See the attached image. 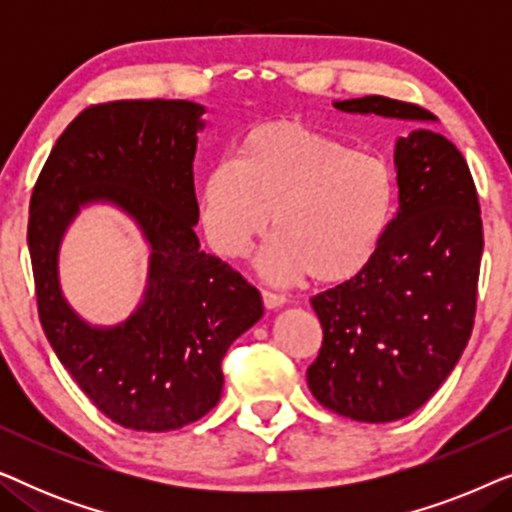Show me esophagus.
Listing matches in <instances>:
<instances>
[{
    "label": "esophagus",
    "mask_w": 512,
    "mask_h": 512,
    "mask_svg": "<svg viewBox=\"0 0 512 512\" xmlns=\"http://www.w3.org/2000/svg\"><path fill=\"white\" fill-rule=\"evenodd\" d=\"M261 296H263V305L268 307V310H277V307H284L286 305L284 293H275V291L263 289Z\"/></svg>",
    "instance_id": "1"
}]
</instances>
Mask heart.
<instances>
[{
	"label": "heart",
	"mask_w": 512,
	"mask_h": 512,
	"mask_svg": "<svg viewBox=\"0 0 512 512\" xmlns=\"http://www.w3.org/2000/svg\"><path fill=\"white\" fill-rule=\"evenodd\" d=\"M396 202L394 170L380 156L296 121L263 123L200 188V219L221 256L240 258L270 226L263 270L342 284L373 261Z\"/></svg>",
	"instance_id": "heart-1"
}]
</instances>
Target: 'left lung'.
<instances>
[{
    "instance_id": "left-lung-1",
    "label": "left lung",
    "mask_w": 512,
    "mask_h": 512,
    "mask_svg": "<svg viewBox=\"0 0 512 512\" xmlns=\"http://www.w3.org/2000/svg\"><path fill=\"white\" fill-rule=\"evenodd\" d=\"M349 114L417 123L396 142L398 212L373 261L312 298L321 321L307 387L356 422H394L429 401L473 331L482 258L480 202L471 170L438 121L382 95L333 102Z\"/></svg>"
}]
</instances>
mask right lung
<instances>
[{
    "label": "right lung",
    "instance_id": "right-lung-1",
    "mask_svg": "<svg viewBox=\"0 0 512 512\" xmlns=\"http://www.w3.org/2000/svg\"><path fill=\"white\" fill-rule=\"evenodd\" d=\"M205 107L116 100L83 109L55 142L30 200L39 319L62 366L97 410L132 431H172L219 403L228 347L263 317L240 272L200 251L193 184ZM111 201L152 247L143 305L123 325L90 327L57 282L61 235L83 204Z\"/></svg>",
    "mask_w": 512,
    "mask_h": 512
}]
</instances>
